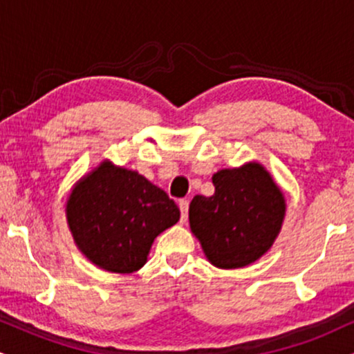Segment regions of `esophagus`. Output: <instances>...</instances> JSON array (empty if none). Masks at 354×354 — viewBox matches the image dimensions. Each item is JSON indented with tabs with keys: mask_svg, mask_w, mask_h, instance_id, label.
I'll use <instances>...</instances> for the list:
<instances>
[{
	"mask_svg": "<svg viewBox=\"0 0 354 354\" xmlns=\"http://www.w3.org/2000/svg\"><path fill=\"white\" fill-rule=\"evenodd\" d=\"M188 209H189V203L186 199L180 201V211H181V223H186L188 221Z\"/></svg>",
	"mask_w": 354,
	"mask_h": 354,
	"instance_id": "esophagus-1",
	"label": "esophagus"
}]
</instances>
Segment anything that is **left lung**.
I'll return each instance as SVG.
<instances>
[{
	"label": "left lung",
	"instance_id": "8db88e82",
	"mask_svg": "<svg viewBox=\"0 0 354 354\" xmlns=\"http://www.w3.org/2000/svg\"><path fill=\"white\" fill-rule=\"evenodd\" d=\"M214 194L194 196L189 227L218 269H241L266 255L285 219L287 203L274 176L259 161L212 174Z\"/></svg>",
	"mask_w": 354,
	"mask_h": 354
}]
</instances>
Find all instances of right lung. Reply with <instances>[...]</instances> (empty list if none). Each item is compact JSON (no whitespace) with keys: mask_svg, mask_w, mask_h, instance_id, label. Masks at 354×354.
<instances>
[{"mask_svg":"<svg viewBox=\"0 0 354 354\" xmlns=\"http://www.w3.org/2000/svg\"><path fill=\"white\" fill-rule=\"evenodd\" d=\"M66 219L87 261L112 274H133L156 237L180 221V209L143 174L104 160L72 186Z\"/></svg>","mask_w":354,"mask_h":354,"instance_id":"right-lung-1","label":"right lung"}]
</instances>
